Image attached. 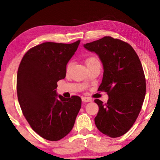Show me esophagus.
I'll list each match as a JSON object with an SVG mask.
<instances>
[{
	"label": "esophagus",
	"instance_id": "1",
	"mask_svg": "<svg viewBox=\"0 0 160 160\" xmlns=\"http://www.w3.org/2000/svg\"><path fill=\"white\" fill-rule=\"evenodd\" d=\"M82 101L84 102H92V99L89 98V97H82Z\"/></svg>",
	"mask_w": 160,
	"mask_h": 160
}]
</instances>
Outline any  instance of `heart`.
Instances as JSON below:
<instances>
[{"instance_id":"obj_1","label":"heart","mask_w":160,"mask_h":160,"mask_svg":"<svg viewBox=\"0 0 160 160\" xmlns=\"http://www.w3.org/2000/svg\"><path fill=\"white\" fill-rule=\"evenodd\" d=\"M97 61H98V59H97V58H95V57H90V58H88L86 60V64L88 65V64H89V63H94V62H97ZM72 64V62H70V63H69L68 64V66H67V70H69V69H70V68L71 67Z\"/></svg>"}]
</instances>
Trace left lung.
Masks as SVG:
<instances>
[{"mask_svg":"<svg viewBox=\"0 0 160 160\" xmlns=\"http://www.w3.org/2000/svg\"><path fill=\"white\" fill-rule=\"evenodd\" d=\"M84 47L101 60L104 74L98 90L109 95L106 104L94 100L99 106L95 125L107 136L120 137L133 125L145 99L146 83L141 62L131 45L111 37L88 43Z\"/></svg>","mask_w":160,"mask_h":160,"instance_id":"8db88e82","label":"left lung"}]
</instances>
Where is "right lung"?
<instances>
[{
    "label": "right lung",
    "instance_id": "right-lung-1",
    "mask_svg": "<svg viewBox=\"0 0 160 160\" xmlns=\"http://www.w3.org/2000/svg\"><path fill=\"white\" fill-rule=\"evenodd\" d=\"M80 42L43 43L30 48L19 66L17 92L22 112L32 128L46 140L57 141L66 136L81 108L80 97L65 98L56 90Z\"/></svg>",
    "mask_w": 160,
    "mask_h": 160
}]
</instances>
